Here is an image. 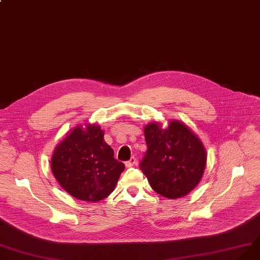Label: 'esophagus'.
<instances>
[{
  "label": "esophagus",
  "instance_id": "1",
  "mask_svg": "<svg viewBox=\"0 0 260 260\" xmlns=\"http://www.w3.org/2000/svg\"><path fill=\"white\" fill-rule=\"evenodd\" d=\"M135 162H136V158L135 157H132L129 160L125 161V166H126V168H131V167H133L134 165H135Z\"/></svg>",
  "mask_w": 260,
  "mask_h": 260
}]
</instances>
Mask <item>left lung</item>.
Listing matches in <instances>:
<instances>
[{"label": "left lung", "instance_id": "1", "mask_svg": "<svg viewBox=\"0 0 260 260\" xmlns=\"http://www.w3.org/2000/svg\"><path fill=\"white\" fill-rule=\"evenodd\" d=\"M145 137L148 150L139 166L151 187L169 199L190 193L203 178L207 164L203 142L176 120L165 129L158 123L146 125Z\"/></svg>", "mask_w": 260, "mask_h": 260}]
</instances>
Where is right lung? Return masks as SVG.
I'll use <instances>...</instances> for the list:
<instances>
[{
  "mask_svg": "<svg viewBox=\"0 0 260 260\" xmlns=\"http://www.w3.org/2000/svg\"><path fill=\"white\" fill-rule=\"evenodd\" d=\"M125 166L113 157L99 125L77 126L56 146L51 170L64 190L73 197L95 203L109 196Z\"/></svg>",
  "mask_w": 260,
  "mask_h": 260,
  "instance_id": "1",
  "label": "right lung"
}]
</instances>
